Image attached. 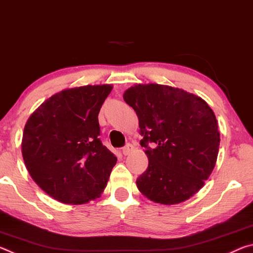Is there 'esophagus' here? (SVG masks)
<instances>
[{"label":"esophagus","instance_id":"34e87169","mask_svg":"<svg viewBox=\"0 0 253 253\" xmlns=\"http://www.w3.org/2000/svg\"><path fill=\"white\" fill-rule=\"evenodd\" d=\"M132 151H134V146H132L131 144H127L126 146L123 148V154H124V155H125V156H126V155H129V154H130Z\"/></svg>","mask_w":253,"mask_h":253}]
</instances>
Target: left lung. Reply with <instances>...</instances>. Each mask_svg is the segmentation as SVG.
I'll use <instances>...</instances> for the list:
<instances>
[{"mask_svg": "<svg viewBox=\"0 0 253 253\" xmlns=\"http://www.w3.org/2000/svg\"><path fill=\"white\" fill-rule=\"evenodd\" d=\"M123 97L136 111L148 157L147 169L136 181L140 193L165 205L192 198L210 177L219 154L220 132L211 107L194 93L157 84H135Z\"/></svg>", "mask_w": 253, "mask_h": 253, "instance_id": "left-lung-1", "label": "left lung"}]
</instances>
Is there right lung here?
Listing matches in <instances>:
<instances>
[{"instance_id": "add662e5", "label": "right lung", "mask_w": 253, "mask_h": 253, "mask_svg": "<svg viewBox=\"0 0 253 253\" xmlns=\"http://www.w3.org/2000/svg\"><path fill=\"white\" fill-rule=\"evenodd\" d=\"M111 84L57 92L29 117L22 156L30 176L51 198L84 204L99 198L117 157L99 138L98 114Z\"/></svg>"}]
</instances>
